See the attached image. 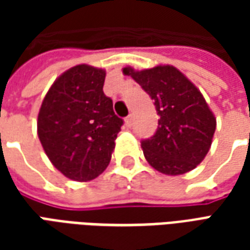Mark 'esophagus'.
<instances>
[{
    "instance_id": "esophagus-1",
    "label": "esophagus",
    "mask_w": 250,
    "mask_h": 250,
    "mask_svg": "<svg viewBox=\"0 0 250 250\" xmlns=\"http://www.w3.org/2000/svg\"><path fill=\"white\" fill-rule=\"evenodd\" d=\"M132 122H134V118H132V115H128L127 118L125 119V123L127 127H131L132 125Z\"/></svg>"
}]
</instances>
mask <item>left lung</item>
Listing matches in <instances>:
<instances>
[{
  "label": "left lung",
  "instance_id": "left-lung-1",
  "mask_svg": "<svg viewBox=\"0 0 250 250\" xmlns=\"http://www.w3.org/2000/svg\"><path fill=\"white\" fill-rule=\"evenodd\" d=\"M154 100L157 132L142 141L146 161L166 175L188 173L209 152L215 131V116L202 93L173 65L136 71L123 68Z\"/></svg>",
  "mask_w": 250,
  "mask_h": 250
}]
</instances>
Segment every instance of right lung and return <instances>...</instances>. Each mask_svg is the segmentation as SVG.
<instances>
[{"mask_svg": "<svg viewBox=\"0 0 250 250\" xmlns=\"http://www.w3.org/2000/svg\"><path fill=\"white\" fill-rule=\"evenodd\" d=\"M105 71L79 64L53 82L37 116L46 157L66 178L92 181L108 166L123 120L103 92Z\"/></svg>", "mask_w": 250, "mask_h": 250, "instance_id": "right-lung-1", "label": "right lung"}]
</instances>
